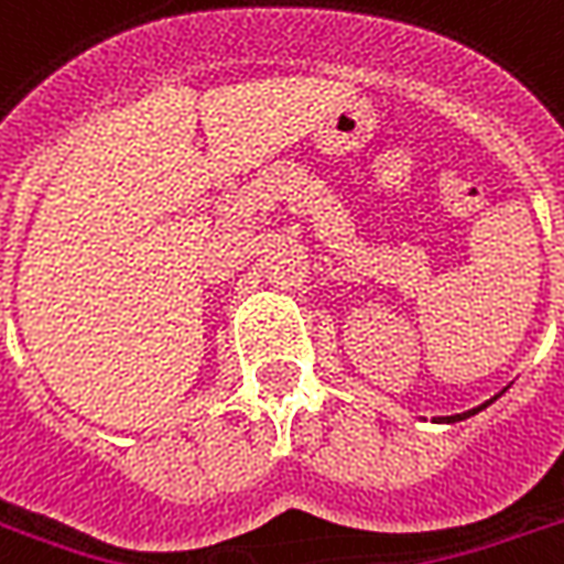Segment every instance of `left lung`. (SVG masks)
<instances>
[{"instance_id": "left-lung-1", "label": "left lung", "mask_w": 564, "mask_h": 564, "mask_svg": "<svg viewBox=\"0 0 564 564\" xmlns=\"http://www.w3.org/2000/svg\"><path fill=\"white\" fill-rule=\"evenodd\" d=\"M482 408H488V402H485V405H479V408H473V411H464V414H455V416H441V420H444V423H458V420H467V416L479 414V411H482Z\"/></svg>"}]
</instances>
